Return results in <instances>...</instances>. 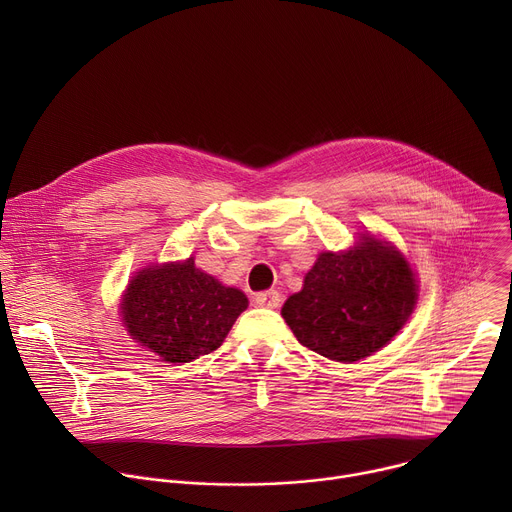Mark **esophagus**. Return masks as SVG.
Listing matches in <instances>:
<instances>
[{"label": "esophagus", "instance_id": "1", "mask_svg": "<svg viewBox=\"0 0 512 512\" xmlns=\"http://www.w3.org/2000/svg\"><path fill=\"white\" fill-rule=\"evenodd\" d=\"M255 302H257V306H263V308H279L281 296H279V291L269 289V291H261V294H257Z\"/></svg>", "mask_w": 512, "mask_h": 512}]
</instances>
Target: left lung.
<instances>
[{
    "label": "left lung",
    "instance_id": "left-lung-1",
    "mask_svg": "<svg viewBox=\"0 0 512 512\" xmlns=\"http://www.w3.org/2000/svg\"><path fill=\"white\" fill-rule=\"evenodd\" d=\"M417 283L409 263L373 237L346 253H320L281 308L302 346L354 362L383 348L409 320Z\"/></svg>",
    "mask_w": 512,
    "mask_h": 512
}]
</instances>
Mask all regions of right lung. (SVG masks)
I'll return each mask as SVG.
<instances>
[{
    "label": "right lung",
    "mask_w": 512,
    "mask_h": 512,
    "mask_svg": "<svg viewBox=\"0 0 512 512\" xmlns=\"http://www.w3.org/2000/svg\"><path fill=\"white\" fill-rule=\"evenodd\" d=\"M243 291L184 263L141 269L127 285L121 310L129 334L168 362H190L223 344L247 308Z\"/></svg>",
    "instance_id": "1"
}]
</instances>
